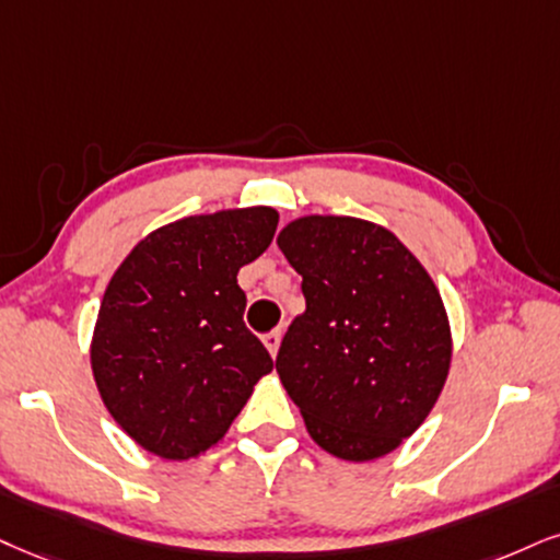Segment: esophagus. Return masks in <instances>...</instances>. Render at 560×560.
Segmentation results:
<instances>
[{
    "label": "esophagus",
    "mask_w": 560,
    "mask_h": 560,
    "mask_svg": "<svg viewBox=\"0 0 560 560\" xmlns=\"http://www.w3.org/2000/svg\"><path fill=\"white\" fill-rule=\"evenodd\" d=\"M267 345L269 355H278V348H280V340H282V329H272V332H267L265 337H261Z\"/></svg>",
    "instance_id": "obj_1"
}]
</instances>
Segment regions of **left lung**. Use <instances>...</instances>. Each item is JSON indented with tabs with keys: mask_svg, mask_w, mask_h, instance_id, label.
<instances>
[{
	"mask_svg": "<svg viewBox=\"0 0 560 560\" xmlns=\"http://www.w3.org/2000/svg\"><path fill=\"white\" fill-rule=\"evenodd\" d=\"M278 246L306 299L275 361L282 386L329 454L384 457L444 389L452 332L436 285L395 233L369 220L299 218Z\"/></svg>",
	"mask_w": 560,
	"mask_h": 560,
	"instance_id": "obj_1",
	"label": "left lung"
}]
</instances>
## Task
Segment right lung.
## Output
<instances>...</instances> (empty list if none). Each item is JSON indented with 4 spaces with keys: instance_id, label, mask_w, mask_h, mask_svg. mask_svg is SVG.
<instances>
[{
    "instance_id": "1",
    "label": "right lung",
    "mask_w": 560,
    "mask_h": 560,
    "mask_svg": "<svg viewBox=\"0 0 560 560\" xmlns=\"http://www.w3.org/2000/svg\"><path fill=\"white\" fill-rule=\"evenodd\" d=\"M272 207L223 210L158 228L116 269L90 363L103 405L163 459L215 446L272 371L244 324L238 269L272 244Z\"/></svg>"
}]
</instances>
